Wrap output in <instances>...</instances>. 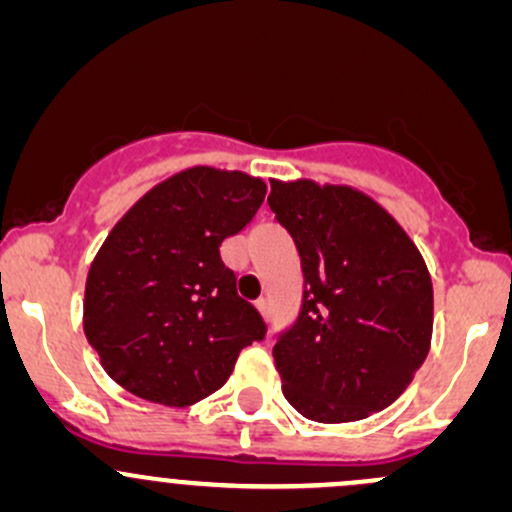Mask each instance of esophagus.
Returning <instances> with one entry per match:
<instances>
[{
  "instance_id": "obj_1",
  "label": "esophagus",
  "mask_w": 512,
  "mask_h": 512,
  "mask_svg": "<svg viewBox=\"0 0 512 512\" xmlns=\"http://www.w3.org/2000/svg\"><path fill=\"white\" fill-rule=\"evenodd\" d=\"M257 308H260V313H262V316H265V318L272 316V301H269V299H260V301H257Z\"/></svg>"
}]
</instances>
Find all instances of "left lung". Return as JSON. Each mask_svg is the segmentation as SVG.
Returning <instances> with one entry per match:
<instances>
[{
  "label": "left lung",
  "instance_id": "obj_1",
  "mask_svg": "<svg viewBox=\"0 0 512 512\" xmlns=\"http://www.w3.org/2000/svg\"><path fill=\"white\" fill-rule=\"evenodd\" d=\"M267 204L303 269L299 318L272 350L286 401L316 423L384 411L430 352L423 255L384 206L352 187L272 179Z\"/></svg>",
  "mask_w": 512,
  "mask_h": 512
}]
</instances>
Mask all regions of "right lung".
<instances>
[{"label": "right lung", "mask_w": 512, "mask_h": 512, "mask_svg": "<svg viewBox=\"0 0 512 512\" xmlns=\"http://www.w3.org/2000/svg\"><path fill=\"white\" fill-rule=\"evenodd\" d=\"M260 177L189 167L140 196L99 247L84 335L104 372L145 401L184 408L221 389L267 325L238 296L221 243L255 218Z\"/></svg>", "instance_id": "obj_1"}]
</instances>
